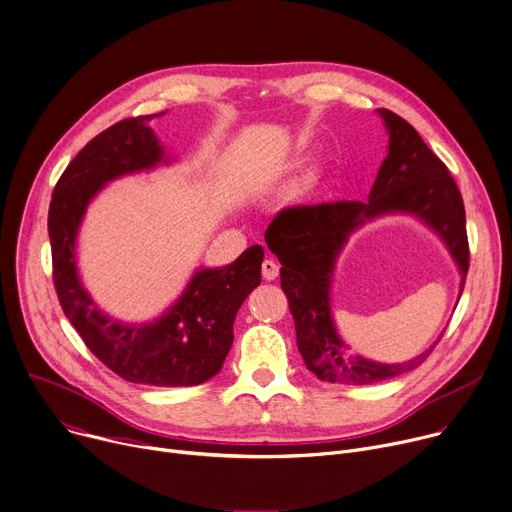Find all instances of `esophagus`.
Returning <instances> with one entry per match:
<instances>
[{
	"instance_id": "esophagus-1",
	"label": "esophagus",
	"mask_w": 512,
	"mask_h": 512,
	"mask_svg": "<svg viewBox=\"0 0 512 512\" xmlns=\"http://www.w3.org/2000/svg\"><path fill=\"white\" fill-rule=\"evenodd\" d=\"M279 270H281V266L274 262L272 258H266L264 262H262V277H264V281H274L279 277Z\"/></svg>"
}]
</instances>
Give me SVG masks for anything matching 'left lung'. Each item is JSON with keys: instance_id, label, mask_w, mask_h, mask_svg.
Masks as SVG:
<instances>
[{"instance_id": "1", "label": "left lung", "mask_w": 512, "mask_h": 512, "mask_svg": "<svg viewBox=\"0 0 512 512\" xmlns=\"http://www.w3.org/2000/svg\"><path fill=\"white\" fill-rule=\"evenodd\" d=\"M389 131V153L381 164L369 201L295 205L279 211L264 233L281 268V287L295 320L297 346L318 379L367 385L398 377L422 365L432 348L404 365H379L352 357L336 334L330 313V283L338 252L348 233L365 219L408 211L441 233L461 270V291L469 270V242L461 192L437 153L402 116L379 108ZM441 340V338H439Z\"/></svg>"}]
</instances>
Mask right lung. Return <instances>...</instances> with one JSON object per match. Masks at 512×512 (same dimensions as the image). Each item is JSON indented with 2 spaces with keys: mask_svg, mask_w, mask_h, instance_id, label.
I'll use <instances>...</instances> for the list:
<instances>
[{
  "mask_svg": "<svg viewBox=\"0 0 512 512\" xmlns=\"http://www.w3.org/2000/svg\"><path fill=\"white\" fill-rule=\"evenodd\" d=\"M153 116H133L96 135L55 184L49 207L53 283L63 313L112 373L143 385H199L223 367L235 313L260 285L262 246L248 248L229 266L196 272L184 295L151 324L104 316L75 268V235L92 196L112 178L162 162L164 151L149 129Z\"/></svg>",
  "mask_w": 512,
  "mask_h": 512,
  "instance_id": "1",
  "label": "right lung"
}]
</instances>
